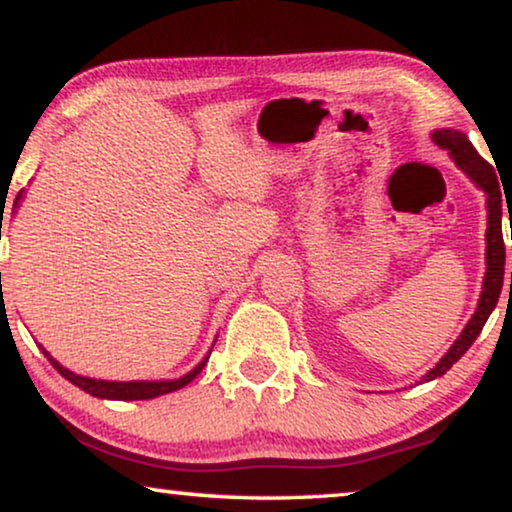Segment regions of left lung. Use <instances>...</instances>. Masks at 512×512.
I'll return each mask as SVG.
<instances>
[{"mask_svg": "<svg viewBox=\"0 0 512 512\" xmlns=\"http://www.w3.org/2000/svg\"><path fill=\"white\" fill-rule=\"evenodd\" d=\"M434 141L441 148L450 150L452 160L457 162V167L466 171V174H469L487 194V211H489L487 213V273H485V283H482L480 304L475 308L469 325L464 327L462 336H459L455 345L448 350V355H445L441 362H438L434 369L424 376V383L443 376L445 371H450L452 364H455L457 359L471 348L475 338L480 336L489 313L494 311L496 301H499V294L503 287V266H506V243H503V232H501V206H503V194L506 192H501L499 178H496L494 169L489 167V162L482 160L478 150L473 148V143L466 139V134L462 132H455V129H438V132H434ZM510 287H512V273H510Z\"/></svg>", "mask_w": 512, "mask_h": 512, "instance_id": "1", "label": "left lung"}]
</instances>
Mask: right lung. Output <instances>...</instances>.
<instances>
[{
  "label": "right lung",
  "instance_id": "right-lung-1",
  "mask_svg": "<svg viewBox=\"0 0 512 512\" xmlns=\"http://www.w3.org/2000/svg\"><path fill=\"white\" fill-rule=\"evenodd\" d=\"M43 355L48 357V362L55 366L60 376L67 378L69 383H74L76 387H81L83 392H88V394H92V397H99V399H118V401L155 399V397H160V394H169V392H174V390H181V387H185L194 376H197L201 369H204V364H206V359H208L206 357L204 362L197 366V369L190 371V373H187V376L178 378V380H162V383H106V380L76 376V373H71L69 369H64V366L57 364L55 359L50 357L46 350H43Z\"/></svg>",
  "mask_w": 512,
  "mask_h": 512
}]
</instances>
